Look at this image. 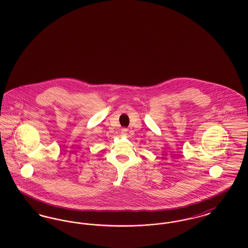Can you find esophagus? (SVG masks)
Instances as JSON below:
<instances>
[{
  "instance_id": "34e87169",
  "label": "esophagus",
  "mask_w": 248,
  "mask_h": 248,
  "mask_svg": "<svg viewBox=\"0 0 248 248\" xmlns=\"http://www.w3.org/2000/svg\"><path fill=\"white\" fill-rule=\"evenodd\" d=\"M127 131H128V130L126 129V128H123V129L121 130V135L124 136V137H126Z\"/></svg>"
}]
</instances>
